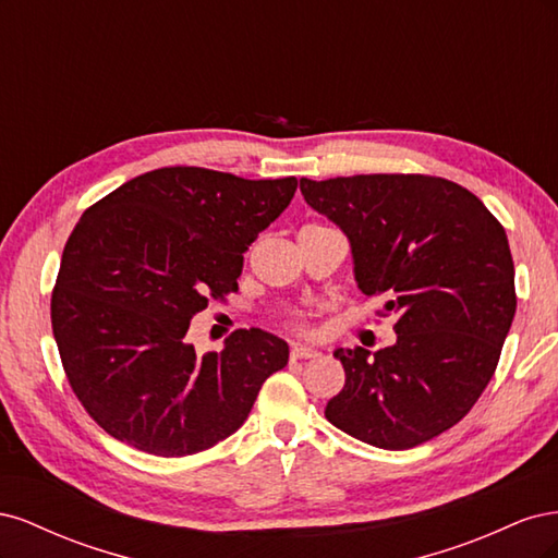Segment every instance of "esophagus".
Instances as JSON below:
<instances>
[{"mask_svg":"<svg viewBox=\"0 0 558 558\" xmlns=\"http://www.w3.org/2000/svg\"><path fill=\"white\" fill-rule=\"evenodd\" d=\"M318 351L307 344H293L291 347V361H302V359H316Z\"/></svg>","mask_w":558,"mask_h":558,"instance_id":"34e87169","label":"esophagus"}]
</instances>
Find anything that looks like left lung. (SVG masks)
Segmentation results:
<instances>
[{"label": "left lung", "mask_w": 558, "mask_h": 558, "mask_svg": "<svg viewBox=\"0 0 558 558\" xmlns=\"http://www.w3.org/2000/svg\"><path fill=\"white\" fill-rule=\"evenodd\" d=\"M307 205L340 228L353 279L386 293L396 344L335 349L344 388L332 426L379 449H412L470 412L492 381L517 295L508 234L463 185L424 174L300 179Z\"/></svg>", "instance_id": "8db88e82"}]
</instances>
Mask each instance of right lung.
<instances>
[{
  "label": "right lung",
  "mask_w": 558,
  "mask_h": 558,
  "mask_svg": "<svg viewBox=\"0 0 558 558\" xmlns=\"http://www.w3.org/2000/svg\"><path fill=\"white\" fill-rule=\"evenodd\" d=\"M295 189V177L162 167L78 218L50 320L76 398L116 440L165 459L205 451L244 424L263 381L289 363V344L260 328L205 356L185 332L211 298L238 291L244 253Z\"/></svg>",
  "instance_id": "obj_1"
}]
</instances>
